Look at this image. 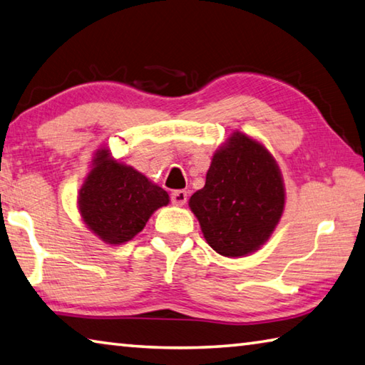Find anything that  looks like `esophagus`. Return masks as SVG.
Masks as SVG:
<instances>
[{
  "instance_id": "obj_1",
  "label": "esophagus",
  "mask_w": 365,
  "mask_h": 365,
  "mask_svg": "<svg viewBox=\"0 0 365 365\" xmlns=\"http://www.w3.org/2000/svg\"><path fill=\"white\" fill-rule=\"evenodd\" d=\"M187 200H188V195H187V191H185V190H177V191H174V193H172V204L185 205Z\"/></svg>"
}]
</instances>
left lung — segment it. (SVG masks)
I'll use <instances>...</instances> for the list:
<instances>
[{
    "label": "left lung",
    "mask_w": 365,
    "mask_h": 365,
    "mask_svg": "<svg viewBox=\"0 0 365 365\" xmlns=\"http://www.w3.org/2000/svg\"><path fill=\"white\" fill-rule=\"evenodd\" d=\"M188 204L217 254L246 257L281 220L286 188L279 165L260 142L233 132L212 156L204 188Z\"/></svg>",
    "instance_id": "8db88e82"
}]
</instances>
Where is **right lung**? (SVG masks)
<instances>
[{"label":"right lung","mask_w":365,"mask_h":365,"mask_svg":"<svg viewBox=\"0 0 365 365\" xmlns=\"http://www.w3.org/2000/svg\"><path fill=\"white\" fill-rule=\"evenodd\" d=\"M91 170L79 188L83 222L107 244H124L140 233L155 210L169 204V195L142 172L113 160L108 148L94 153Z\"/></svg>","instance_id":"right-lung-1"}]
</instances>
